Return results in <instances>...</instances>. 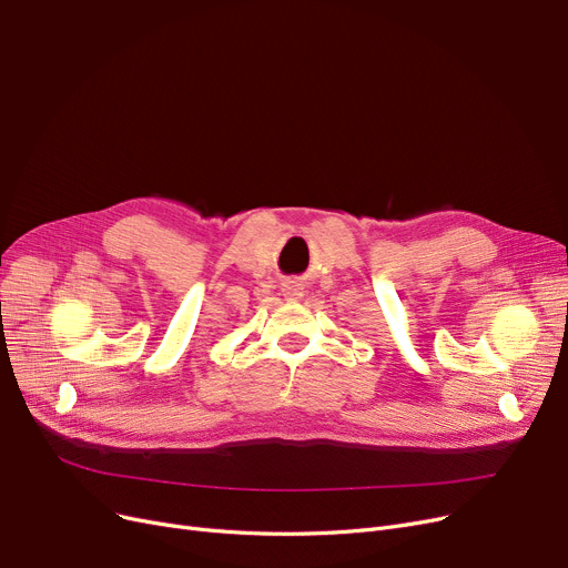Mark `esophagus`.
Wrapping results in <instances>:
<instances>
[{"instance_id":"34e87169","label":"esophagus","mask_w":568,"mask_h":568,"mask_svg":"<svg viewBox=\"0 0 568 568\" xmlns=\"http://www.w3.org/2000/svg\"><path fill=\"white\" fill-rule=\"evenodd\" d=\"M282 291L288 301H298L303 296V284L298 280H286L282 284Z\"/></svg>"}]
</instances>
